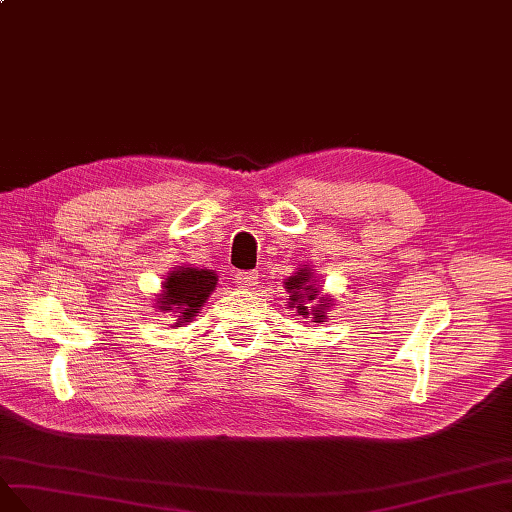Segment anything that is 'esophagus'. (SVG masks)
<instances>
[{"label":"esophagus","instance_id":"obj_1","mask_svg":"<svg viewBox=\"0 0 512 512\" xmlns=\"http://www.w3.org/2000/svg\"><path fill=\"white\" fill-rule=\"evenodd\" d=\"M257 279H259L257 272L244 270V272H238V274H236V283H238V287H242V289H255Z\"/></svg>","mask_w":512,"mask_h":512}]
</instances>
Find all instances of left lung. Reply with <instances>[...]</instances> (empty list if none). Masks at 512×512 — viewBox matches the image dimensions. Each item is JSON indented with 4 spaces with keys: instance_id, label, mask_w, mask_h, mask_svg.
Listing matches in <instances>:
<instances>
[{
    "instance_id": "1",
    "label": "left lung",
    "mask_w": 512,
    "mask_h": 512,
    "mask_svg": "<svg viewBox=\"0 0 512 512\" xmlns=\"http://www.w3.org/2000/svg\"><path fill=\"white\" fill-rule=\"evenodd\" d=\"M285 291L289 294V309L302 317H311L315 324L328 319V309L334 304L332 296H324V289L311 268H296L285 279Z\"/></svg>"
}]
</instances>
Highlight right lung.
Returning a JSON list of instances; mask_svg holds the SVG:
<instances>
[{"label":"right lung","mask_w":512,"mask_h":512,"mask_svg":"<svg viewBox=\"0 0 512 512\" xmlns=\"http://www.w3.org/2000/svg\"><path fill=\"white\" fill-rule=\"evenodd\" d=\"M216 281L218 276L214 274V270L197 266H175L167 272L160 294H156L154 309L158 313H173V328L191 324L201 311V306L212 296Z\"/></svg>","instance_id":"right-lung-1"}]
</instances>
